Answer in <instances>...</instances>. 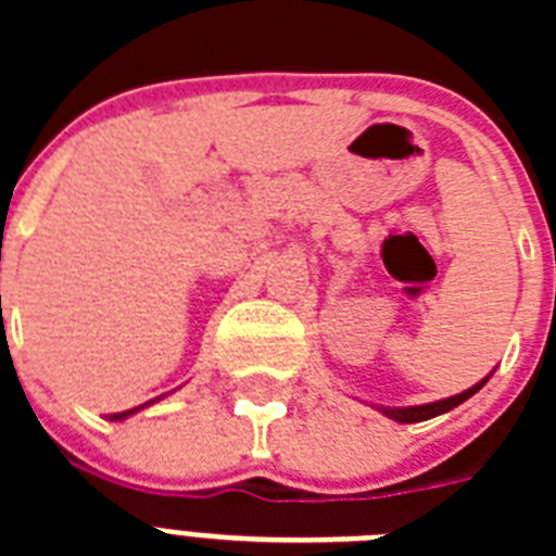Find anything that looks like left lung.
<instances>
[{
    "label": "left lung",
    "mask_w": 556,
    "mask_h": 556,
    "mask_svg": "<svg viewBox=\"0 0 556 556\" xmlns=\"http://www.w3.org/2000/svg\"><path fill=\"white\" fill-rule=\"evenodd\" d=\"M493 376V372H490ZM484 376L479 381V384H473L470 390L459 392V395H451V397H443V401H431V404H420V406H376L378 412H384L390 420H397V424H420V420H431V417L437 415H445V412H451L454 406L465 404L470 395H476V392L481 390V387L488 384V378Z\"/></svg>",
    "instance_id": "obj_1"
}]
</instances>
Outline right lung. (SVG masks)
Segmentation results:
<instances>
[{
  "instance_id": "1",
  "label": "right lung",
  "mask_w": 556,
  "mask_h": 556,
  "mask_svg": "<svg viewBox=\"0 0 556 556\" xmlns=\"http://www.w3.org/2000/svg\"><path fill=\"white\" fill-rule=\"evenodd\" d=\"M150 404H155V401H150ZM150 404L132 406V409H127V412H116V415H108V417H111V420H127V417H130V415H136V412H141V409H144V406H150Z\"/></svg>"
}]
</instances>
